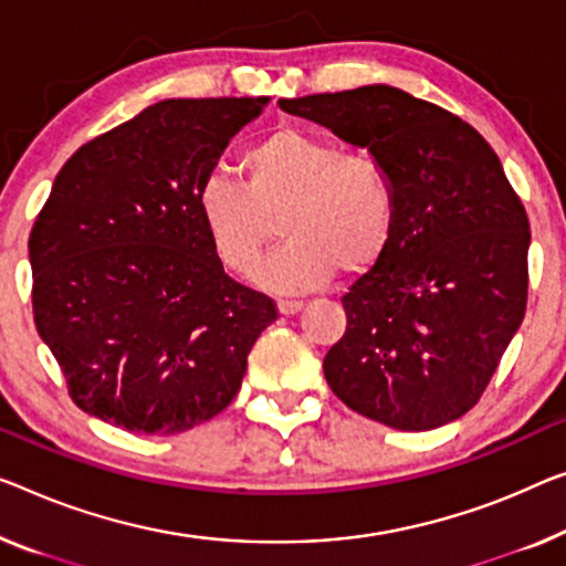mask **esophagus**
Instances as JSON below:
<instances>
[{
    "label": "esophagus",
    "instance_id": "obj_1",
    "mask_svg": "<svg viewBox=\"0 0 566 566\" xmlns=\"http://www.w3.org/2000/svg\"><path fill=\"white\" fill-rule=\"evenodd\" d=\"M276 307H280L282 315H294V312H300L302 307H305V302H300V300H280V302H276Z\"/></svg>",
    "mask_w": 566,
    "mask_h": 566
}]
</instances>
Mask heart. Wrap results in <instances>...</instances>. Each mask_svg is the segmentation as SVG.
<instances>
[{"label": "heart", "instance_id": "obj_1", "mask_svg": "<svg viewBox=\"0 0 566 566\" xmlns=\"http://www.w3.org/2000/svg\"><path fill=\"white\" fill-rule=\"evenodd\" d=\"M239 167L241 182L210 175L198 190L202 231L233 274L254 272L276 216L286 243L261 280L284 292L315 290L337 266L366 272L391 247L396 190L374 151L282 126L243 151Z\"/></svg>", "mask_w": 566, "mask_h": 566}]
</instances>
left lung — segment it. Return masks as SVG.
Listing matches in <instances>:
<instances>
[{
  "label": "left lung",
  "instance_id": "obj_1",
  "mask_svg": "<svg viewBox=\"0 0 566 566\" xmlns=\"http://www.w3.org/2000/svg\"><path fill=\"white\" fill-rule=\"evenodd\" d=\"M280 106L374 151L396 190L391 247L343 294L348 325L323 360L333 394L403 432L460 419L528 297V216L499 155L460 116L391 86Z\"/></svg>",
  "mask_w": 566,
  "mask_h": 566
}]
</instances>
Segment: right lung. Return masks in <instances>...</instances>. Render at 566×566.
I'll return each instance as SVG.
<instances>
[{
	"instance_id": "obj_1",
	"label": "right lung",
	"mask_w": 566,
	"mask_h": 566,
	"mask_svg": "<svg viewBox=\"0 0 566 566\" xmlns=\"http://www.w3.org/2000/svg\"><path fill=\"white\" fill-rule=\"evenodd\" d=\"M266 101H159L57 172L28 243L32 315L86 415L177 434L239 394L276 305L223 272L198 190Z\"/></svg>"
}]
</instances>
